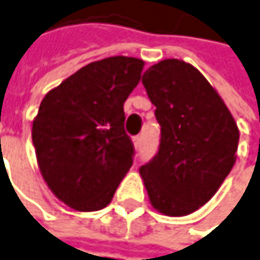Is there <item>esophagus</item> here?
I'll return each instance as SVG.
<instances>
[{"label":"esophagus","instance_id":"1","mask_svg":"<svg viewBox=\"0 0 260 260\" xmlns=\"http://www.w3.org/2000/svg\"><path fill=\"white\" fill-rule=\"evenodd\" d=\"M132 141H134L135 149H141V144H143V135H135V137L132 138Z\"/></svg>","mask_w":260,"mask_h":260}]
</instances>
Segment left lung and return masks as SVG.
I'll use <instances>...</instances> for the list:
<instances>
[{
	"instance_id": "left-lung-1",
	"label": "left lung",
	"mask_w": 260,
	"mask_h": 260,
	"mask_svg": "<svg viewBox=\"0 0 260 260\" xmlns=\"http://www.w3.org/2000/svg\"><path fill=\"white\" fill-rule=\"evenodd\" d=\"M141 82L156 107L159 149L140 167L149 198L167 216H186L217 192L231 173L240 132L200 71L178 59L150 67Z\"/></svg>"
}]
</instances>
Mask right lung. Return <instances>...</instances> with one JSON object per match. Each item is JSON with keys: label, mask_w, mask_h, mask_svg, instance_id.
Segmentation results:
<instances>
[{"label": "right lung", "mask_w": 260, "mask_h": 260, "mask_svg": "<svg viewBox=\"0 0 260 260\" xmlns=\"http://www.w3.org/2000/svg\"><path fill=\"white\" fill-rule=\"evenodd\" d=\"M143 67L128 56L92 62L40 104L32 123L38 167L50 190L74 210L107 207L134 162L123 104Z\"/></svg>", "instance_id": "add662e5"}]
</instances>
